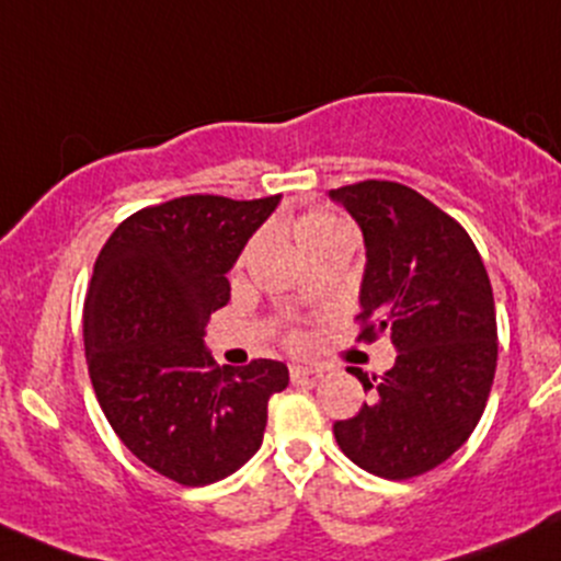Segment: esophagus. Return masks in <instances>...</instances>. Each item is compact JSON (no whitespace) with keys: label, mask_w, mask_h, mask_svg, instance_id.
Instances as JSON below:
<instances>
[{"label":"esophagus","mask_w":561,"mask_h":561,"mask_svg":"<svg viewBox=\"0 0 561 561\" xmlns=\"http://www.w3.org/2000/svg\"><path fill=\"white\" fill-rule=\"evenodd\" d=\"M322 370H317V367H309V365H300V362H295L290 365V378L293 380H304V378H319Z\"/></svg>","instance_id":"1"}]
</instances>
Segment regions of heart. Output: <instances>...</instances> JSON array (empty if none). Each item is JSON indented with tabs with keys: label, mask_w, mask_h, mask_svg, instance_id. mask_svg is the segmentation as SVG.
I'll return each mask as SVG.
<instances>
[{
	"label": "heart",
	"mask_w": 561,
	"mask_h": 561,
	"mask_svg": "<svg viewBox=\"0 0 561 561\" xmlns=\"http://www.w3.org/2000/svg\"><path fill=\"white\" fill-rule=\"evenodd\" d=\"M343 229H346V226L328 213H306L304 218L295 224V239H298V248L306 250L311 248L313 242H319V239L330 237V233L343 231Z\"/></svg>",
	"instance_id": "obj_1"
}]
</instances>
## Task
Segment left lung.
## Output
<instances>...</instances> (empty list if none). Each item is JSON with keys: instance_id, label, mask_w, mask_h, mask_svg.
<instances>
[{"instance_id": "obj_1", "label": "left lung", "mask_w": 561, "mask_h": 561, "mask_svg": "<svg viewBox=\"0 0 561 561\" xmlns=\"http://www.w3.org/2000/svg\"><path fill=\"white\" fill-rule=\"evenodd\" d=\"M365 237L362 341L389 332L397 362L367 378L370 402L335 421L341 450L383 479H412L445 463L477 428L497 362L490 276L458 220L402 183L332 188Z\"/></svg>"}]
</instances>
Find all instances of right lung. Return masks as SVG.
I'll use <instances>...</instances> for the list:
<instances>
[{"label": "right lung", "instance_id": "add662e5", "mask_svg": "<svg viewBox=\"0 0 561 561\" xmlns=\"http://www.w3.org/2000/svg\"><path fill=\"white\" fill-rule=\"evenodd\" d=\"M282 196L237 202L191 194L122 220L103 244L84 300V356L103 415L149 469L202 488L257 453L282 362L218 367L205 346L226 279Z\"/></svg>", "mask_w": 561, "mask_h": 561}]
</instances>
